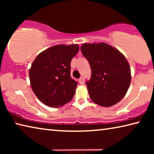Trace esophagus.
<instances>
[{
	"instance_id": "34e87169",
	"label": "esophagus",
	"mask_w": 154,
	"mask_h": 154,
	"mask_svg": "<svg viewBox=\"0 0 154 154\" xmlns=\"http://www.w3.org/2000/svg\"><path fill=\"white\" fill-rule=\"evenodd\" d=\"M84 82H85V79H84V77H80V79H79V83H81V84H83V83H84Z\"/></svg>"
}]
</instances>
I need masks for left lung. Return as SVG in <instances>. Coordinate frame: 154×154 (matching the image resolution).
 Segmentation results:
<instances>
[{
  "mask_svg": "<svg viewBox=\"0 0 154 154\" xmlns=\"http://www.w3.org/2000/svg\"><path fill=\"white\" fill-rule=\"evenodd\" d=\"M81 50L92 70L90 79L86 82L91 100L102 106L116 105L126 95L131 82L127 60L105 43H84Z\"/></svg>",
  "mask_w": 154,
  "mask_h": 154,
  "instance_id": "1",
  "label": "left lung"
}]
</instances>
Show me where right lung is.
Instances as JSON below:
<instances>
[{
    "mask_svg": "<svg viewBox=\"0 0 154 154\" xmlns=\"http://www.w3.org/2000/svg\"><path fill=\"white\" fill-rule=\"evenodd\" d=\"M79 51L77 44L58 45L36 56L29 70L31 88L39 100L59 107L73 98L77 82L71 77V62Z\"/></svg>",
    "mask_w": 154,
    "mask_h": 154,
    "instance_id": "add662e5",
    "label": "right lung"
}]
</instances>
